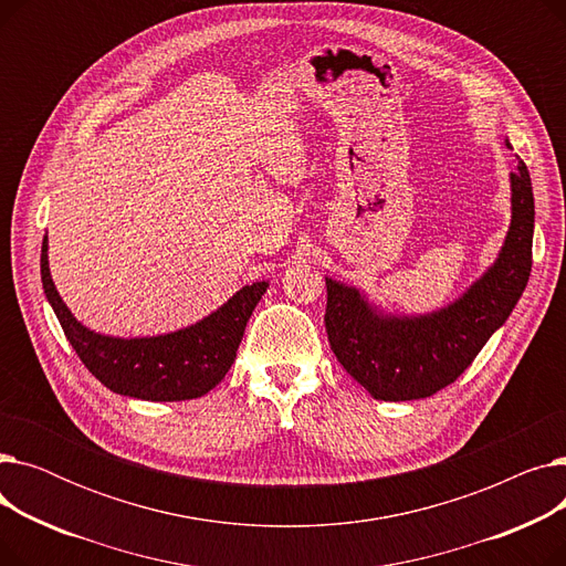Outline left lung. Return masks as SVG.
Wrapping results in <instances>:
<instances>
[{
	"label": "left lung",
	"mask_w": 566,
	"mask_h": 566,
	"mask_svg": "<svg viewBox=\"0 0 566 566\" xmlns=\"http://www.w3.org/2000/svg\"><path fill=\"white\" fill-rule=\"evenodd\" d=\"M510 186L512 224L502 250L486 273L450 305L418 316L388 314L369 303L360 289L325 277L331 348L374 399L410 401L448 388L510 318L532 271L534 197L523 160L510 174Z\"/></svg>",
	"instance_id": "1"
}]
</instances>
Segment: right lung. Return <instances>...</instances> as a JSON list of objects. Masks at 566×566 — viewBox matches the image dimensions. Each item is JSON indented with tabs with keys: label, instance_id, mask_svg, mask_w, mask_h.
<instances>
[{
	"label": "right lung",
	"instance_id": "add662e5",
	"mask_svg": "<svg viewBox=\"0 0 566 566\" xmlns=\"http://www.w3.org/2000/svg\"><path fill=\"white\" fill-rule=\"evenodd\" d=\"M41 280L84 367L112 392L144 401H186L211 392L231 369L245 325L268 289V282L248 284L188 328L126 339L88 331L71 314L50 275L48 235L41 248Z\"/></svg>",
	"mask_w": 566,
	"mask_h": 566
}]
</instances>
